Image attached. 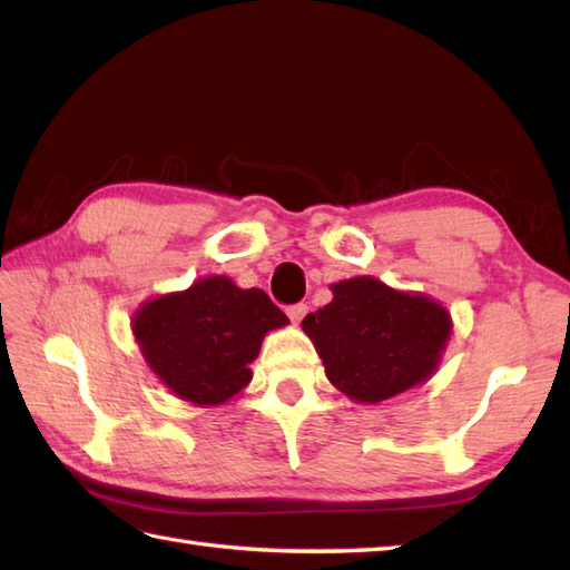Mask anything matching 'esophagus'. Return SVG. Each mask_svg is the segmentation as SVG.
Returning a JSON list of instances; mask_svg holds the SVG:
<instances>
[{
	"label": "esophagus",
	"mask_w": 570,
	"mask_h": 570,
	"mask_svg": "<svg viewBox=\"0 0 570 570\" xmlns=\"http://www.w3.org/2000/svg\"><path fill=\"white\" fill-rule=\"evenodd\" d=\"M286 313H288V318H292L294 323H301V318L306 316L308 313V306L306 304H296V306H288L286 308Z\"/></svg>",
	"instance_id": "esophagus-1"
}]
</instances>
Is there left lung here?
<instances>
[{"label":"left lung","mask_w":570,"mask_h":570,"mask_svg":"<svg viewBox=\"0 0 570 570\" xmlns=\"http://www.w3.org/2000/svg\"><path fill=\"white\" fill-rule=\"evenodd\" d=\"M331 292V304L308 313L301 328L335 390L355 404H380L433 377L453 335L443 304L374 276L345 278Z\"/></svg>","instance_id":"1"}]
</instances>
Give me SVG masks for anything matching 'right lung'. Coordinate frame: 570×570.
<instances>
[{
    "label": "right lung",
    "mask_w": 570,
    "mask_h": 570,
    "mask_svg": "<svg viewBox=\"0 0 570 570\" xmlns=\"http://www.w3.org/2000/svg\"><path fill=\"white\" fill-rule=\"evenodd\" d=\"M286 323L262 288H239L215 274L144 301L131 333L156 380L184 402L210 409L245 390L264 335Z\"/></svg>",
    "instance_id": "right-lung-1"
}]
</instances>
